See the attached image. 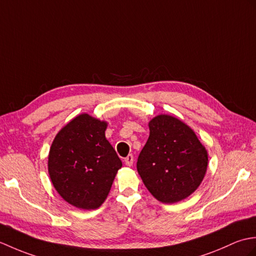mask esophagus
I'll return each mask as SVG.
<instances>
[{
  "mask_svg": "<svg viewBox=\"0 0 256 256\" xmlns=\"http://www.w3.org/2000/svg\"><path fill=\"white\" fill-rule=\"evenodd\" d=\"M134 158L132 154H129L124 158V163H126L127 166H132L134 164Z\"/></svg>",
  "mask_w": 256,
  "mask_h": 256,
  "instance_id": "34e87169",
  "label": "esophagus"
}]
</instances>
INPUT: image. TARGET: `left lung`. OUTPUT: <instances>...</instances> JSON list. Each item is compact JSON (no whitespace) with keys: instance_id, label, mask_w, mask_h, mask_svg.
<instances>
[{"instance_id":"1","label":"left lung","mask_w":256,"mask_h":256,"mask_svg":"<svg viewBox=\"0 0 256 256\" xmlns=\"http://www.w3.org/2000/svg\"><path fill=\"white\" fill-rule=\"evenodd\" d=\"M150 134L138 156L137 170L158 200H185L200 185L208 154L192 130L178 118L158 115L149 122Z\"/></svg>"}]
</instances>
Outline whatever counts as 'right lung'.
<instances>
[{
    "instance_id": "add662e5",
    "label": "right lung",
    "mask_w": 256,
    "mask_h": 256,
    "mask_svg": "<svg viewBox=\"0 0 256 256\" xmlns=\"http://www.w3.org/2000/svg\"><path fill=\"white\" fill-rule=\"evenodd\" d=\"M106 127L105 122L82 114L62 128L51 144V182L60 196L78 208H98L122 166L105 138Z\"/></svg>"
}]
</instances>
